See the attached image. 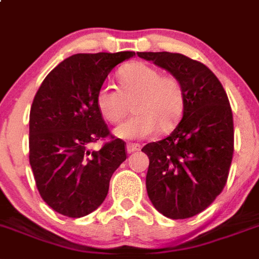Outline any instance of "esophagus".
Returning a JSON list of instances; mask_svg holds the SVG:
<instances>
[{"label":"esophagus","mask_w":259,"mask_h":259,"mask_svg":"<svg viewBox=\"0 0 259 259\" xmlns=\"http://www.w3.org/2000/svg\"><path fill=\"white\" fill-rule=\"evenodd\" d=\"M141 147H142V146L138 145V143H127L126 151H127V154H133V152L139 151V150H141Z\"/></svg>","instance_id":"esophagus-1"}]
</instances>
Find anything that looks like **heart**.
<instances>
[{
	"mask_svg": "<svg viewBox=\"0 0 259 259\" xmlns=\"http://www.w3.org/2000/svg\"><path fill=\"white\" fill-rule=\"evenodd\" d=\"M120 90L104 83L96 94V107L109 123H120L130 111L134 116L114 130L120 138H146L156 130L168 133L176 126L185 109V90L175 75L145 62H133L118 74Z\"/></svg>",
	"mask_w": 259,
	"mask_h": 259,
	"instance_id": "b5f03b06",
	"label": "heart"
}]
</instances>
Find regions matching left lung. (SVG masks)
<instances>
[{"instance_id":"left-lung-1","label":"left lung","mask_w":259,"mask_h":259,"mask_svg":"<svg viewBox=\"0 0 259 259\" xmlns=\"http://www.w3.org/2000/svg\"><path fill=\"white\" fill-rule=\"evenodd\" d=\"M137 55L177 76L185 90L183 118L167 138L147 143L146 188L159 212L186 219L207 208L223 192L232 163V109L217 75L180 53Z\"/></svg>"}]
</instances>
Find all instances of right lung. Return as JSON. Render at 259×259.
I'll use <instances>...</instances> for the list:
<instances>
[{"label":"right lung","instance_id":"obj_1","mask_svg":"<svg viewBox=\"0 0 259 259\" xmlns=\"http://www.w3.org/2000/svg\"><path fill=\"white\" fill-rule=\"evenodd\" d=\"M134 52L78 53L42 80L30 112V164L49 207L69 218L89 215L104 202L114 170L126 160L125 142L112 137L96 94L116 65ZM111 137L99 152L89 145Z\"/></svg>","mask_w":259,"mask_h":259}]
</instances>
